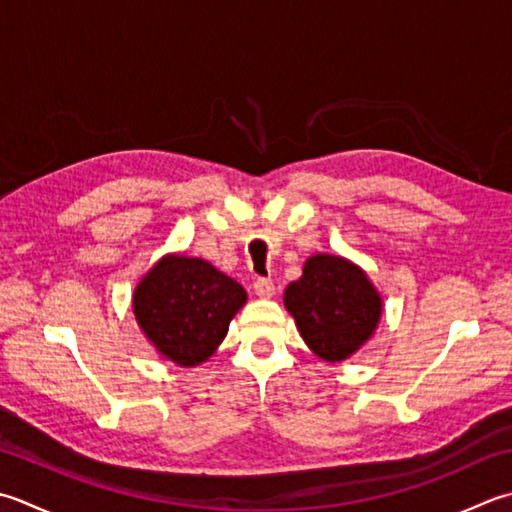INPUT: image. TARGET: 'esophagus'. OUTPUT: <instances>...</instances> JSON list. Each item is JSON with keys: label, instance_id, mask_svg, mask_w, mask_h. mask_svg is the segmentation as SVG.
I'll return each mask as SVG.
<instances>
[{"label": "esophagus", "instance_id": "1", "mask_svg": "<svg viewBox=\"0 0 512 512\" xmlns=\"http://www.w3.org/2000/svg\"><path fill=\"white\" fill-rule=\"evenodd\" d=\"M253 288H255V293L262 297V299H270L275 295V284L270 282V279H264V277H259L257 282L253 284Z\"/></svg>", "mask_w": 512, "mask_h": 512}]
</instances>
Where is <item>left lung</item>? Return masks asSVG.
I'll return each instance as SVG.
<instances>
[{"label":"left lung","mask_w":512,"mask_h":512,"mask_svg":"<svg viewBox=\"0 0 512 512\" xmlns=\"http://www.w3.org/2000/svg\"><path fill=\"white\" fill-rule=\"evenodd\" d=\"M299 335L324 362H344L375 335L384 299L366 270L342 255L306 259L302 277L284 290Z\"/></svg>","instance_id":"1"}]
</instances>
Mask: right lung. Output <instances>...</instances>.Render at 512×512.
<instances>
[{
  "instance_id": "add662e5",
  "label": "right lung",
  "mask_w": 512,
  "mask_h": 512,
  "mask_svg": "<svg viewBox=\"0 0 512 512\" xmlns=\"http://www.w3.org/2000/svg\"><path fill=\"white\" fill-rule=\"evenodd\" d=\"M246 299L244 286L206 259L168 253L139 279L133 313L159 357L195 368L224 342Z\"/></svg>"
}]
</instances>
